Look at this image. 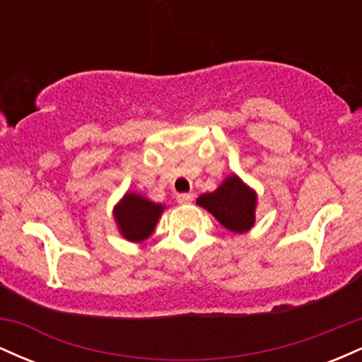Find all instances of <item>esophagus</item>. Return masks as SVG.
Returning <instances> with one entry per match:
<instances>
[{"mask_svg": "<svg viewBox=\"0 0 362 362\" xmlns=\"http://www.w3.org/2000/svg\"><path fill=\"white\" fill-rule=\"evenodd\" d=\"M194 201V194H178L177 202L178 204H190Z\"/></svg>", "mask_w": 362, "mask_h": 362, "instance_id": "esophagus-1", "label": "esophagus"}]
</instances>
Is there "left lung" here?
Wrapping results in <instances>:
<instances>
[{
  "label": "left lung",
  "mask_w": 362,
  "mask_h": 362,
  "mask_svg": "<svg viewBox=\"0 0 362 362\" xmlns=\"http://www.w3.org/2000/svg\"><path fill=\"white\" fill-rule=\"evenodd\" d=\"M197 206L204 207L231 233H247L255 224L257 197L255 189L245 184L236 173H231L213 192L197 197Z\"/></svg>",
  "instance_id": "8db88e82"
}]
</instances>
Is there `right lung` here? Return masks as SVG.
Returning <instances> with one entry per match:
<instances>
[{"label":"right lung","mask_w":362,"mask_h":362,"mask_svg":"<svg viewBox=\"0 0 362 362\" xmlns=\"http://www.w3.org/2000/svg\"><path fill=\"white\" fill-rule=\"evenodd\" d=\"M165 206L138 192H126L114 206V221L120 236L131 243L148 240L163 214Z\"/></svg>","instance_id":"add662e5"}]
</instances>
